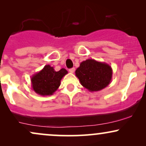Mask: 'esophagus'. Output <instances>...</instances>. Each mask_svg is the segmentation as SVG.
<instances>
[{
  "instance_id": "obj_1",
  "label": "esophagus",
  "mask_w": 146,
  "mask_h": 146,
  "mask_svg": "<svg viewBox=\"0 0 146 146\" xmlns=\"http://www.w3.org/2000/svg\"><path fill=\"white\" fill-rule=\"evenodd\" d=\"M68 71H69L70 73H73V72L75 71V68H70V69L68 70Z\"/></svg>"
}]
</instances>
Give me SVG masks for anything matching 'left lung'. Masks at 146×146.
Masks as SVG:
<instances>
[{
	"instance_id": "8db88e82",
	"label": "left lung",
	"mask_w": 146,
	"mask_h": 146,
	"mask_svg": "<svg viewBox=\"0 0 146 146\" xmlns=\"http://www.w3.org/2000/svg\"><path fill=\"white\" fill-rule=\"evenodd\" d=\"M75 75L80 84L90 92L99 91L109 85L113 70L108 64L88 59L80 63Z\"/></svg>"
}]
</instances>
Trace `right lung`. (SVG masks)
<instances>
[{"label": "right lung", "mask_w": 146, "mask_h": 146, "mask_svg": "<svg viewBox=\"0 0 146 146\" xmlns=\"http://www.w3.org/2000/svg\"><path fill=\"white\" fill-rule=\"evenodd\" d=\"M67 73L65 68L56 71L50 65H45L40 71L31 77V87L37 94L42 96L51 95L59 88L61 80Z\"/></svg>", "instance_id": "obj_1"}]
</instances>
